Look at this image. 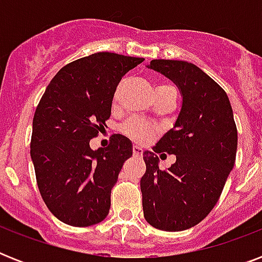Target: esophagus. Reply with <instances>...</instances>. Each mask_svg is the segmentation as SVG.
<instances>
[{
    "label": "esophagus",
    "instance_id": "34e87169",
    "mask_svg": "<svg viewBox=\"0 0 262 262\" xmlns=\"http://www.w3.org/2000/svg\"><path fill=\"white\" fill-rule=\"evenodd\" d=\"M133 155L136 156H141L143 155V149L139 145H133Z\"/></svg>",
    "mask_w": 262,
    "mask_h": 262
}]
</instances>
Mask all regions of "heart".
Returning a JSON list of instances; mask_svg holds the SVG:
<instances>
[{
	"label": "heart",
	"instance_id": "1",
	"mask_svg": "<svg viewBox=\"0 0 262 262\" xmlns=\"http://www.w3.org/2000/svg\"><path fill=\"white\" fill-rule=\"evenodd\" d=\"M171 85L170 84H159L158 87H156V91L162 90V88H170ZM119 90L115 91L114 99L118 98ZM121 132H122L123 135L127 136L129 139L135 140L137 143H145L148 140L151 139L152 136L155 135L156 127L152 125V123H148L143 119L139 118H130L127 119L126 122L122 123V126H121Z\"/></svg>",
	"mask_w": 262,
	"mask_h": 262
}]
</instances>
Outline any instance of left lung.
Returning a JSON list of instances; mask_svg holds the SVG:
<instances>
[{
	"instance_id": "left-lung-1",
	"label": "left lung",
	"mask_w": 262,
	"mask_h": 262,
	"mask_svg": "<svg viewBox=\"0 0 262 262\" xmlns=\"http://www.w3.org/2000/svg\"><path fill=\"white\" fill-rule=\"evenodd\" d=\"M148 68L177 84L182 107L154 152H144V217L163 231H182L199 224L217 203L235 163L238 132L227 94L194 63L152 59ZM163 151L177 158L167 170H160L156 156Z\"/></svg>"
}]
</instances>
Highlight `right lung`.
I'll use <instances>...</instances> for the list:
<instances>
[{"mask_svg": "<svg viewBox=\"0 0 262 262\" xmlns=\"http://www.w3.org/2000/svg\"><path fill=\"white\" fill-rule=\"evenodd\" d=\"M143 61L107 51L76 59L59 69L36 107L31 159L43 201L63 223L87 227L108 215L111 189L133 148L122 135L96 151L90 140L106 126L122 76Z\"/></svg>", "mask_w": 262, "mask_h": 262, "instance_id": "add662e5", "label": "right lung"}]
</instances>
